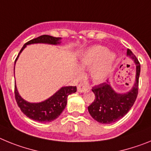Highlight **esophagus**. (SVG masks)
<instances>
[{
    "instance_id": "obj_1",
    "label": "esophagus",
    "mask_w": 151,
    "mask_h": 151,
    "mask_svg": "<svg viewBox=\"0 0 151 151\" xmlns=\"http://www.w3.org/2000/svg\"><path fill=\"white\" fill-rule=\"evenodd\" d=\"M88 88L85 86V85H82V84H79V85L77 86V91L80 93H82V92L85 91L87 90Z\"/></svg>"
}]
</instances>
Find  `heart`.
Segmentation results:
<instances>
[{
	"instance_id": "heart-1",
	"label": "heart",
	"mask_w": 151,
	"mask_h": 151,
	"mask_svg": "<svg viewBox=\"0 0 151 151\" xmlns=\"http://www.w3.org/2000/svg\"><path fill=\"white\" fill-rule=\"evenodd\" d=\"M116 56L101 45L92 46L83 52L79 60L81 69L91 67L90 75L95 82H103L113 72Z\"/></svg>"
}]
</instances>
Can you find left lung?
<instances>
[{
  "instance_id": "left-lung-1",
  "label": "left lung",
  "mask_w": 151,
  "mask_h": 151,
  "mask_svg": "<svg viewBox=\"0 0 151 151\" xmlns=\"http://www.w3.org/2000/svg\"><path fill=\"white\" fill-rule=\"evenodd\" d=\"M127 56L134 61L136 66L134 85L129 91L116 92L112 88L109 81L92 88L95 99L88 107V110L92 118L100 123L110 124L122 119L129 111L137 98L141 66L138 59L129 49L127 50Z\"/></svg>"
}]
</instances>
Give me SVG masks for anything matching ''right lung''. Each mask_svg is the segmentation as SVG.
Instances as JSON below:
<instances>
[{
  "label": "right lung",
  "instance_id": "1",
  "mask_svg": "<svg viewBox=\"0 0 151 151\" xmlns=\"http://www.w3.org/2000/svg\"><path fill=\"white\" fill-rule=\"evenodd\" d=\"M34 44L58 45L61 44V38H56L47 35H44L28 41L23 45L19 53L15 60V64L18 57H19V54L26 48V46ZM75 92H76V86L62 87L55 94L45 101L38 103H30L24 100L19 95L15 84V98L21 111L29 119L39 122H50L59 117L67 104L68 96Z\"/></svg>",
  "mask_w": 151,
  "mask_h": 151
}]
</instances>
